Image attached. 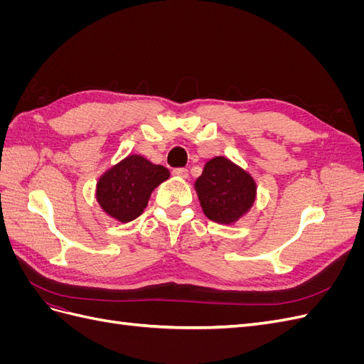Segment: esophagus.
<instances>
[{"mask_svg":"<svg viewBox=\"0 0 364 364\" xmlns=\"http://www.w3.org/2000/svg\"><path fill=\"white\" fill-rule=\"evenodd\" d=\"M173 174L176 176V178L186 179V178H188V170H186V168H174Z\"/></svg>","mask_w":364,"mask_h":364,"instance_id":"esophagus-1","label":"esophagus"}]
</instances>
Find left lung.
Masks as SVG:
<instances>
[{
    "label": "left lung",
    "instance_id": "1",
    "mask_svg": "<svg viewBox=\"0 0 364 364\" xmlns=\"http://www.w3.org/2000/svg\"><path fill=\"white\" fill-rule=\"evenodd\" d=\"M194 188L205 215L222 225H232L243 217L257 196L252 176L225 156H215L205 164Z\"/></svg>",
    "mask_w": 364,
    "mask_h": 364
}]
</instances>
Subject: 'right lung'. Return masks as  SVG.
<instances>
[{"mask_svg": "<svg viewBox=\"0 0 364 364\" xmlns=\"http://www.w3.org/2000/svg\"><path fill=\"white\" fill-rule=\"evenodd\" d=\"M168 178L170 171L164 165L141 155H130L100 176L97 202L118 222H132L144 213L153 190Z\"/></svg>", "mask_w": 364, "mask_h": 364, "instance_id": "add662e5", "label": "right lung"}]
</instances>
